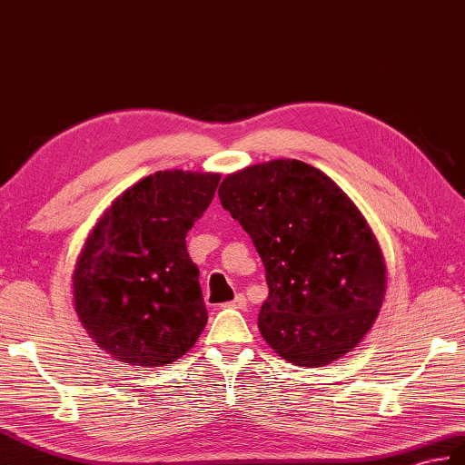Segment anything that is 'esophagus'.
Instances as JSON below:
<instances>
[{"mask_svg": "<svg viewBox=\"0 0 465 465\" xmlns=\"http://www.w3.org/2000/svg\"><path fill=\"white\" fill-rule=\"evenodd\" d=\"M223 307H230V309H240V311H245V307H247V301H245V297L240 293V295H235V299H233V301H230V303H225Z\"/></svg>", "mask_w": 465, "mask_h": 465, "instance_id": "1", "label": "esophagus"}]
</instances>
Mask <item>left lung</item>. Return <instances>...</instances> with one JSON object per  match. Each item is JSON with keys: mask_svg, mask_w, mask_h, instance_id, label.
<instances>
[{"mask_svg": "<svg viewBox=\"0 0 465 465\" xmlns=\"http://www.w3.org/2000/svg\"><path fill=\"white\" fill-rule=\"evenodd\" d=\"M218 196L265 265L269 297L257 327L269 347L307 369L351 352L386 291L381 245L354 202L321 170L291 158L225 176Z\"/></svg>", "mask_w": 465, "mask_h": 465, "instance_id": "left-lung-1", "label": "left lung"}]
</instances>
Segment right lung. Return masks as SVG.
<instances>
[{"label":"right lung","mask_w":465,"mask_h":465,"mask_svg":"<svg viewBox=\"0 0 465 465\" xmlns=\"http://www.w3.org/2000/svg\"><path fill=\"white\" fill-rule=\"evenodd\" d=\"M220 174L164 170L124 190L84 240L73 272L74 311L89 337L133 366L172 364L208 322L186 233Z\"/></svg>","instance_id":"1"}]
</instances>
